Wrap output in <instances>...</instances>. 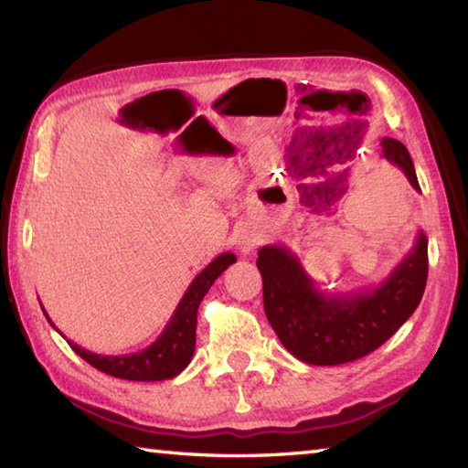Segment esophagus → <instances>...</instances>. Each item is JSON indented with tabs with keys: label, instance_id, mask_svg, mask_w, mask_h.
Wrapping results in <instances>:
<instances>
[{
	"label": "esophagus",
	"instance_id": "34e87169",
	"mask_svg": "<svg viewBox=\"0 0 468 468\" xmlns=\"http://www.w3.org/2000/svg\"><path fill=\"white\" fill-rule=\"evenodd\" d=\"M260 243V237L251 235V233H245L239 237V250L241 253H251L253 250H256V245Z\"/></svg>",
	"mask_w": 468,
	"mask_h": 468
}]
</instances>
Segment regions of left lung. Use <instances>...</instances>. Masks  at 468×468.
<instances>
[{
  "mask_svg": "<svg viewBox=\"0 0 468 468\" xmlns=\"http://www.w3.org/2000/svg\"><path fill=\"white\" fill-rule=\"evenodd\" d=\"M382 157L420 190L410 151L397 139L380 141ZM256 266L263 282V311L282 346L301 362L337 367L375 352L413 315L426 291L428 237L377 286L356 292L319 291L301 260L284 245H263Z\"/></svg>",
  "mask_w": 468,
  "mask_h": 468,
  "instance_id": "obj_1",
  "label": "left lung"
}]
</instances>
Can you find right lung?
Instances as JSON below:
<instances>
[{"label":"right lung","instance_id":"obj_1","mask_svg":"<svg viewBox=\"0 0 468 468\" xmlns=\"http://www.w3.org/2000/svg\"><path fill=\"white\" fill-rule=\"evenodd\" d=\"M235 261V253L229 251L220 253V256L212 260L208 266L192 280V284L188 286V291L184 292L182 301L177 303L174 315L167 321V325L161 331V335L151 346L133 354L104 356L86 350V347L67 339L61 331L55 327V323L50 321L45 307H42V304L40 307L47 321L67 339V344L73 347V352L81 356V358L91 364L93 368L124 380H167L180 375V372L190 364L194 347H197V315L200 301L205 299V294L208 292V288L215 284V280Z\"/></svg>","mask_w":468,"mask_h":468}]
</instances>
